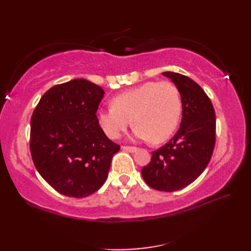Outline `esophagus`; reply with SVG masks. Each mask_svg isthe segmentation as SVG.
I'll list each match as a JSON object with an SVG mask.
<instances>
[{
    "instance_id": "esophagus-1",
    "label": "esophagus",
    "mask_w": 251,
    "mask_h": 251,
    "mask_svg": "<svg viewBox=\"0 0 251 251\" xmlns=\"http://www.w3.org/2000/svg\"><path fill=\"white\" fill-rule=\"evenodd\" d=\"M122 149H123V150H124V151L130 152V153H134V152H136V151L138 150V148H136V147H127V146L122 147Z\"/></svg>"
}]
</instances>
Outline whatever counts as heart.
Here are the masks:
<instances>
[{
	"label": "heart",
	"instance_id": "heart-1",
	"mask_svg": "<svg viewBox=\"0 0 251 251\" xmlns=\"http://www.w3.org/2000/svg\"><path fill=\"white\" fill-rule=\"evenodd\" d=\"M181 97L170 82H147L117 95L112 106L97 113L98 124L111 139H119L132 122L137 139L162 143L174 134L181 116Z\"/></svg>",
	"mask_w": 251,
	"mask_h": 251
}]
</instances>
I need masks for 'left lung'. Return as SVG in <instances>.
<instances>
[{
    "label": "left lung",
    "mask_w": 251,
    "mask_h": 251,
    "mask_svg": "<svg viewBox=\"0 0 251 251\" xmlns=\"http://www.w3.org/2000/svg\"><path fill=\"white\" fill-rule=\"evenodd\" d=\"M163 75L179 90L182 120L170 141L152 152L141 174L151 188L174 192L195 181L209 163L216 143V115L209 97L193 79L175 72Z\"/></svg>",
    "instance_id": "left-lung-1"
}]
</instances>
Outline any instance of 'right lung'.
Masks as SVG:
<instances>
[{"label": "right lung", "instance_id": "obj_1", "mask_svg": "<svg viewBox=\"0 0 251 251\" xmlns=\"http://www.w3.org/2000/svg\"><path fill=\"white\" fill-rule=\"evenodd\" d=\"M103 95L98 85L75 78L47 90L33 111L31 156L42 178L60 194L81 199L95 193L120 151L98 124Z\"/></svg>", "mask_w": 251, "mask_h": 251}]
</instances>
